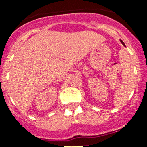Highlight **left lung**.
I'll list each match as a JSON object with an SVG mask.
<instances>
[{
	"label": "left lung",
	"instance_id": "8db88e82",
	"mask_svg": "<svg viewBox=\"0 0 147 147\" xmlns=\"http://www.w3.org/2000/svg\"><path fill=\"white\" fill-rule=\"evenodd\" d=\"M121 42H122V44H123V45H124V43H123V42H122V41H121Z\"/></svg>",
	"mask_w": 147,
	"mask_h": 147
}]
</instances>
